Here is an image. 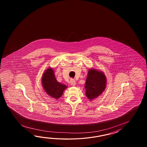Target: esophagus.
Segmentation results:
<instances>
[{"label": "esophagus", "instance_id": "1", "mask_svg": "<svg viewBox=\"0 0 147 147\" xmlns=\"http://www.w3.org/2000/svg\"><path fill=\"white\" fill-rule=\"evenodd\" d=\"M70 84H71L73 86H75V85L76 84V82L74 79H70Z\"/></svg>", "mask_w": 147, "mask_h": 147}]
</instances>
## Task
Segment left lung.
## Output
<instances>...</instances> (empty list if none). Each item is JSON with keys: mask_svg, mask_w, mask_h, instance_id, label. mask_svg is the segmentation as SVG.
<instances>
[{"mask_svg": "<svg viewBox=\"0 0 147 147\" xmlns=\"http://www.w3.org/2000/svg\"><path fill=\"white\" fill-rule=\"evenodd\" d=\"M106 78L102 71L89 69L84 86L88 99L92 100L101 94L106 89Z\"/></svg>", "mask_w": 147, "mask_h": 147, "instance_id": "1", "label": "left lung"}]
</instances>
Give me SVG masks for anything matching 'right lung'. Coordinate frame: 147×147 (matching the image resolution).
<instances>
[{"label": "right lung", "instance_id": "add662e5", "mask_svg": "<svg viewBox=\"0 0 147 147\" xmlns=\"http://www.w3.org/2000/svg\"><path fill=\"white\" fill-rule=\"evenodd\" d=\"M42 84L44 90L49 96L58 99L63 94L67 86L58 82L55 78L54 71L51 68L47 69L42 77Z\"/></svg>", "mask_w": 147, "mask_h": 147}]
</instances>
